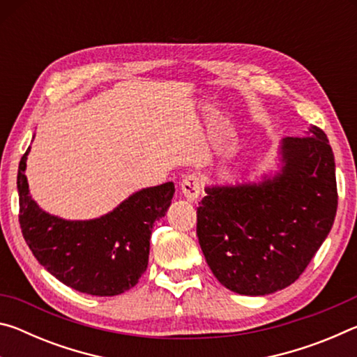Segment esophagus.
<instances>
[{
	"instance_id": "1",
	"label": "esophagus",
	"mask_w": 357,
	"mask_h": 357,
	"mask_svg": "<svg viewBox=\"0 0 357 357\" xmlns=\"http://www.w3.org/2000/svg\"><path fill=\"white\" fill-rule=\"evenodd\" d=\"M181 190H183L187 200L195 202L197 198L200 197V192H202L200 178H198L197 174H187V176H184L183 183H181Z\"/></svg>"
}]
</instances>
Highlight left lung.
<instances>
[{"mask_svg": "<svg viewBox=\"0 0 357 357\" xmlns=\"http://www.w3.org/2000/svg\"><path fill=\"white\" fill-rule=\"evenodd\" d=\"M282 168L261 183L206 187L197 236L223 287L264 296L299 279L328 238L337 213L334 153L324 132L280 144Z\"/></svg>", "mask_w": 357, "mask_h": 357, "instance_id": "left-lung-1", "label": "left lung"}]
</instances>
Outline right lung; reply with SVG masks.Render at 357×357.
Returning <instances> with one entry per match:
<instances>
[{"label": "right lung", "mask_w": 357, "mask_h": 357, "mask_svg": "<svg viewBox=\"0 0 357 357\" xmlns=\"http://www.w3.org/2000/svg\"><path fill=\"white\" fill-rule=\"evenodd\" d=\"M23 154L17 189L19 222L36 259L64 285L93 296H116L137 285L148 268L151 228L165 215L174 184L135 192L93 220H64L42 211L29 195Z\"/></svg>", "instance_id": "1"}]
</instances>
